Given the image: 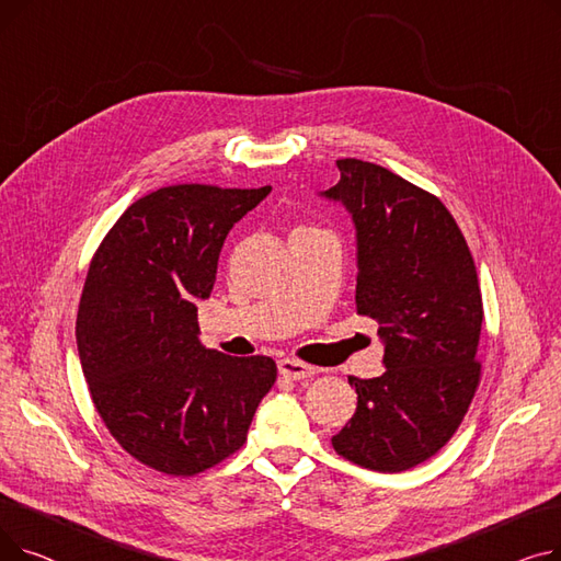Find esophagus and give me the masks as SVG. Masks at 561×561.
<instances>
[{
  "instance_id": "obj_1",
  "label": "esophagus",
  "mask_w": 561,
  "mask_h": 561,
  "mask_svg": "<svg viewBox=\"0 0 561 561\" xmlns=\"http://www.w3.org/2000/svg\"><path fill=\"white\" fill-rule=\"evenodd\" d=\"M277 368H279V373H282L284 377H288V379H307V377H311V375L318 373L313 366L302 364V362H298V359H279Z\"/></svg>"
}]
</instances>
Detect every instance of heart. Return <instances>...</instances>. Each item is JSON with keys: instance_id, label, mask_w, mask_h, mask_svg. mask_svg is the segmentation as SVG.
<instances>
[{"instance_id": "heart-1", "label": "heart", "mask_w": 561, "mask_h": 561, "mask_svg": "<svg viewBox=\"0 0 561 561\" xmlns=\"http://www.w3.org/2000/svg\"><path fill=\"white\" fill-rule=\"evenodd\" d=\"M305 229H309V227H300V229H296V231H305Z\"/></svg>"}]
</instances>
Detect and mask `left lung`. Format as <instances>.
Instances as JSON below:
<instances>
[{"label": "left lung", "instance_id": "left-lung-1", "mask_svg": "<svg viewBox=\"0 0 561 561\" xmlns=\"http://www.w3.org/2000/svg\"><path fill=\"white\" fill-rule=\"evenodd\" d=\"M336 165L339 184L320 195L355 222L357 313L379 325L385 373L347 377L357 411L332 446L364 468L402 473L448 444L480 385L478 271L438 197L368 161Z\"/></svg>", "mask_w": 561, "mask_h": 561}]
</instances>
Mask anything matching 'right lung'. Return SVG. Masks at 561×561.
<instances>
[{"mask_svg": "<svg viewBox=\"0 0 561 561\" xmlns=\"http://www.w3.org/2000/svg\"><path fill=\"white\" fill-rule=\"evenodd\" d=\"M271 193L180 184L136 199L98 248L77 313L98 414L134 459L191 478L239 450L277 379L271 357L199 341L229 229Z\"/></svg>", "mask_w": 561, "mask_h": 561, "instance_id": "obj_1", "label": "right lung"}]
</instances>
